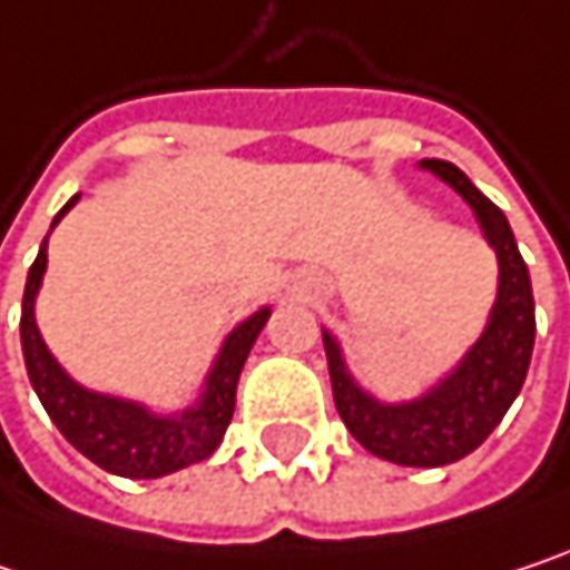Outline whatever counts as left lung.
<instances>
[{
    "label": "left lung",
    "mask_w": 570,
    "mask_h": 570,
    "mask_svg": "<svg viewBox=\"0 0 570 570\" xmlns=\"http://www.w3.org/2000/svg\"><path fill=\"white\" fill-rule=\"evenodd\" d=\"M419 168L432 171L465 197L489 247L499 257V293L482 336L469 346L449 376L409 402H383L366 393L353 380L330 330H323V346L333 402L353 439L386 462L435 469L475 452L521 393L534 350V296L509 217L455 165L425 158Z\"/></svg>",
    "instance_id": "obj_1"
}]
</instances>
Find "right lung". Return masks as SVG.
<instances>
[{"label":"right lung","mask_w":570,"mask_h":570,"mask_svg":"<svg viewBox=\"0 0 570 570\" xmlns=\"http://www.w3.org/2000/svg\"><path fill=\"white\" fill-rule=\"evenodd\" d=\"M75 200L78 194L58 210L52 227L75 207ZM46 267H49V237L42 240L39 257L29 267L19 330H22V356H26L29 383L39 402L46 405L49 419L58 425V432L85 459L121 479H161L214 455L234 419L237 380L261 330L271 320V306H261L254 316H247L227 333L217 360L210 363V373L204 380L197 402L180 412L161 415L145 402L85 390L58 366L36 323V296L46 277Z\"/></svg>","instance_id":"1"}]
</instances>
